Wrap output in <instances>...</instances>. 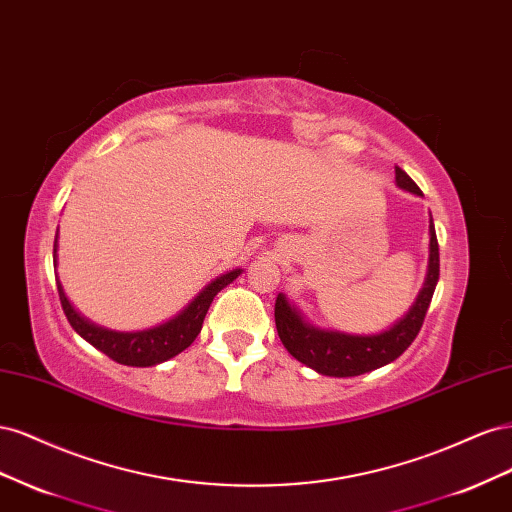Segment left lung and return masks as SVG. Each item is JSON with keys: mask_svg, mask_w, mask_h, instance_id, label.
Listing matches in <instances>:
<instances>
[{"mask_svg": "<svg viewBox=\"0 0 512 512\" xmlns=\"http://www.w3.org/2000/svg\"><path fill=\"white\" fill-rule=\"evenodd\" d=\"M395 181L399 188H404L416 196H423L418 185L395 166ZM440 277V252L433 220H429V265L425 284L418 292L410 312L395 322L391 329L378 335H346L339 331H324L307 324L299 309L290 305L284 294H277L275 299V327L284 348L294 359L316 369L322 376L350 378L361 376L367 371H374L382 365H389L397 356L404 354L414 342L418 331L423 327L425 314L429 309L433 290H436Z\"/></svg>", "mask_w": 512, "mask_h": 512, "instance_id": "8db88e82", "label": "left lung"}]
</instances>
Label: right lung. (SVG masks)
Segmentation results:
<instances>
[{
    "label": "right lung",
    "mask_w": 512,
    "mask_h": 512,
    "mask_svg": "<svg viewBox=\"0 0 512 512\" xmlns=\"http://www.w3.org/2000/svg\"><path fill=\"white\" fill-rule=\"evenodd\" d=\"M57 237L59 235H55V245H53L55 267H57ZM239 275H241V269H232L220 275L218 280H213L209 286H205L203 292H200L181 314L170 318L164 324H158V327L134 331V333L108 331V329L96 327L94 322L85 320L70 305L64 288H61L59 277H57V292H59V301H61V307H64L68 322L72 324V329L85 339V342H89L91 346L104 352L108 359H113L121 365L151 367V365L173 359V356H177L194 342L200 329H203V320L209 312V305L215 294H218L222 288H226L230 282H235Z\"/></svg>",
    "instance_id": "obj_1"
}]
</instances>
